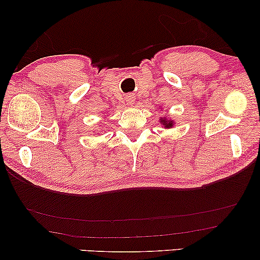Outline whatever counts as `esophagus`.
<instances>
[{"mask_svg": "<svg viewBox=\"0 0 260 260\" xmlns=\"http://www.w3.org/2000/svg\"><path fill=\"white\" fill-rule=\"evenodd\" d=\"M125 101H126V103H127V104H129V105H133L134 102H135L134 94H127L126 97H125Z\"/></svg>", "mask_w": 260, "mask_h": 260, "instance_id": "esophagus-1", "label": "esophagus"}]
</instances>
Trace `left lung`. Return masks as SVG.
Masks as SVG:
<instances>
[{
    "mask_svg": "<svg viewBox=\"0 0 260 260\" xmlns=\"http://www.w3.org/2000/svg\"><path fill=\"white\" fill-rule=\"evenodd\" d=\"M159 122H161L162 125L165 126V127H167V129H170V127L174 125L173 120H169V119H167V118H161V119H159Z\"/></svg>",
    "mask_w": 260,
    "mask_h": 260,
    "instance_id": "8db88e82",
    "label": "left lung"
}]
</instances>
